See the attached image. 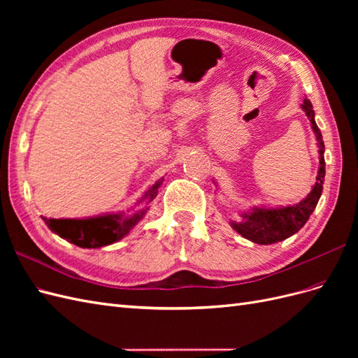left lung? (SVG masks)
Wrapping results in <instances>:
<instances>
[{"mask_svg": "<svg viewBox=\"0 0 358 358\" xmlns=\"http://www.w3.org/2000/svg\"><path fill=\"white\" fill-rule=\"evenodd\" d=\"M301 109L305 110L310 127L315 133L318 142V154H320V169L315 185L308 194L306 199L292 206H282V208H252L251 210L241 213L242 220L239 222L231 221L230 225L245 239L251 241L258 245H272L280 241H285L287 237L297 233L303 225L306 224L312 212L315 210L318 200L322 192L324 176H326V161H324V140L320 128L315 122V112L312 109V104L308 99L303 100Z\"/></svg>", "mask_w": 358, "mask_h": 358, "instance_id": "obj_1", "label": "left lung"}]
</instances>
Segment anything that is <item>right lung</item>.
<instances>
[{
	"label": "right lung",
	"instance_id": "obj_1",
	"mask_svg": "<svg viewBox=\"0 0 358 358\" xmlns=\"http://www.w3.org/2000/svg\"><path fill=\"white\" fill-rule=\"evenodd\" d=\"M164 178L158 179L152 187H150L145 196L138 200L142 203H150L158 194V188L161 187ZM148 206L145 209H140L134 213H104L99 216H91V218L83 220H53V218H43L55 234H58L67 242L80 246V248H103L119 242L131 231L134 227L143 220L145 213L148 212Z\"/></svg>",
	"mask_w": 358,
	"mask_h": 358
}]
</instances>
